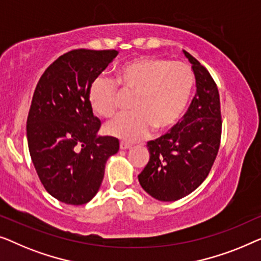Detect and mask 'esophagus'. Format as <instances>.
I'll return each instance as SVG.
<instances>
[{
  "label": "esophagus",
  "instance_id": "34e87169",
  "mask_svg": "<svg viewBox=\"0 0 261 261\" xmlns=\"http://www.w3.org/2000/svg\"><path fill=\"white\" fill-rule=\"evenodd\" d=\"M119 148L122 149V150L130 149L131 148V144H130V143H126V142H120L119 143Z\"/></svg>",
  "mask_w": 261,
  "mask_h": 261
}]
</instances>
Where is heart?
Returning <instances> with one entry per match:
<instances>
[{
    "instance_id": "obj_1",
    "label": "heart",
    "mask_w": 261,
    "mask_h": 261,
    "mask_svg": "<svg viewBox=\"0 0 261 261\" xmlns=\"http://www.w3.org/2000/svg\"><path fill=\"white\" fill-rule=\"evenodd\" d=\"M194 73L185 62L160 57H141L120 66L117 78L97 76L89 89L93 111L102 118L115 116L125 97H132L130 113L106 124L113 137L127 142L174 127L185 115L192 97Z\"/></svg>"
}]
</instances>
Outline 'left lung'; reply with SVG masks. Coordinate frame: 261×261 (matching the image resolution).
I'll return each instance as SVG.
<instances>
[{"instance_id":"1","label":"left lung","mask_w":261,"mask_h":261,"mask_svg":"<svg viewBox=\"0 0 261 261\" xmlns=\"http://www.w3.org/2000/svg\"><path fill=\"white\" fill-rule=\"evenodd\" d=\"M183 53L195 74V97L181 122L148 142L150 160L138 175L142 188L160 201H176L194 192L211 171L221 141L218 86L204 66Z\"/></svg>"}]
</instances>
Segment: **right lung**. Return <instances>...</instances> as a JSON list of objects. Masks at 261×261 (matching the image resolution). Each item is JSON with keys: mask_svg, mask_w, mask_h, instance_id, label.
Instances as JSON below:
<instances>
[{"mask_svg": "<svg viewBox=\"0 0 261 261\" xmlns=\"http://www.w3.org/2000/svg\"><path fill=\"white\" fill-rule=\"evenodd\" d=\"M118 50L73 49L43 72L27 118L28 148L42 186L61 202L85 204L98 193L105 164L119 150L115 137L97 136L89 89Z\"/></svg>", "mask_w": 261, "mask_h": 261, "instance_id": "1", "label": "right lung"}]
</instances>
